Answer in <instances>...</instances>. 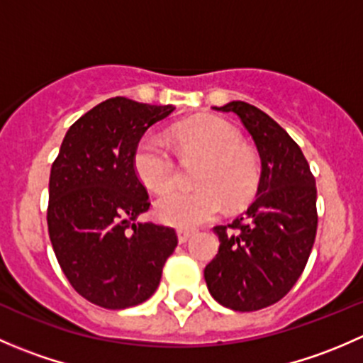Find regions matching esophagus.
Here are the masks:
<instances>
[{"mask_svg":"<svg viewBox=\"0 0 363 363\" xmlns=\"http://www.w3.org/2000/svg\"><path fill=\"white\" fill-rule=\"evenodd\" d=\"M193 230H189V228H177V239H179V242L181 244H184L186 240L189 239V237L193 235Z\"/></svg>","mask_w":363,"mask_h":363,"instance_id":"obj_1","label":"esophagus"}]
</instances>
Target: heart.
<instances>
[{"instance_id": "obj_1", "label": "heart", "mask_w": 363, "mask_h": 363, "mask_svg": "<svg viewBox=\"0 0 363 363\" xmlns=\"http://www.w3.org/2000/svg\"><path fill=\"white\" fill-rule=\"evenodd\" d=\"M172 144L184 161H202L193 182L196 189H174L156 202L155 214L161 223L193 228L212 221L223 202L237 207L250 200L259 175L255 152L242 144V135L212 116H200L172 130ZM133 168L149 191L164 193L177 179V161L170 145L160 135L142 137L133 152Z\"/></svg>"}]
</instances>
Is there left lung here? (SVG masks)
I'll list each match as a JSON object with an SVG mask.
<instances>
[{"label": "left lung", "mask_w": 363, "mask_h": 363, "mask_svg": "<svg viewBox=\"0 0 363 363\" xmlns=\"http://www.w3.org/2000/svg\"><path fill=\"white\" fill-rule=\"evenodd\" d=\"M233 112L258 147L262 175L256 199L228 225L216 226L219 250L205 267L211 295L228 309L250 313L279 302L306 269L316 239V181L298 144L246 101Z\"/></svg>", "instance_id": "left-lung-1"}]
</instances>
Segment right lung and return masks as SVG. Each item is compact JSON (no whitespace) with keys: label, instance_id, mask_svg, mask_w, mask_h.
Returning a JSON list of instances; mask_svg holds the SVG:
<instances>
[{"label":"right lung","instance_id":"obj_1","mask_svg":"<svg viewBox=\"0 0 363 363\" xmlns=\"http://www.w3.org/2000/svg\"><path fill=\"white\" fill-rule=\"evenodd\" d=\"M172 105L108 98L69 126L49 179L47 225L73 290L105 309L145 302L177 246L174 228L135 223L151 207L133 168L142 135Z\"/></svg>","mask_w":363,"mask_h":363}]
</instances>
